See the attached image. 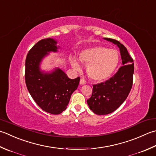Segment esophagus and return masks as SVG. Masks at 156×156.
Returning a JSON list of instances; mask_svg holds the SVG:
<instances>
[{"label":"esophagus","instance_id":"34e87169","mask_svg":"<svg viewBox=\"0 0 156 156\" xmlns=\"http://www.w3.org/2000/svg\"><path fill=\"white\" fill-rule=\"evenodd\" d=\"M86 80H84V78H81L80 79V84H81V85H82V84H86Z\"/></svg>","mask_w":156,"mask_h":156}]
</instances>
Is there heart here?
Returning <instances> with one entry per match:
<instances>
[{
  "label": "heart",
  "instance_id": "obj_1",
  "mask_svg": "<svg viewBox=\"0 0 156 156\" xmlns=\"http://www.w3.org/2000/svg\"><path fill=\"white\" fill-rule=\"evenodd\" d=\"M79 59L88 65L87 73L91 79L102 81L108 78L116 69L119 63V55L114 49H109L103 46H97L82 51ZM71 63L74 69H81L80 65L75 59H72Z\"/></svg>",
  "mask_w": 156,
  "mask_h": 156
}]
</instances>
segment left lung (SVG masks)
Returning a JSON list of instances; mask_svg holds the SVG:
<instances>
[{
    "mask_svg": "<svg viewBox=\"0 0 156 156\" xmlns=\"http://www.w3.org/2000/svg\"><path fill=\"white\" fill-rule=\"evenodd\" d=\"M104 39L117 44L120 48L122 66L108 80L93 85L92 95L87 103L97 115H106L117 109L127 98L133 81V59L126 48L115 39Z\"/></svg>",
    "mask_w": 156,
    "mask_h": 156,
    "instance_id": "8db88e82",
    "label": "left lung"
}]
</instances>
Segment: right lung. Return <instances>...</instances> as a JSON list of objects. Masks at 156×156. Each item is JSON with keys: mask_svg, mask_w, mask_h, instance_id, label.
Masks as SVG:
<instances>
[{"mask_svg": "<svg viewBox=\"0 0 156 156\" xmlns=\"http://www.w3.org/2000/svg\"><path fill=\"white\" fill-rule=\"evenodd\" d=\"M58 48L53 38L41 40L29 51L25 63V80L30 95L42 110L52 114L66 110L80 80V77L69 78L59 68L51 73L41 71L42 59L48 52H57Z\"/></svg>", "mask_w": 156, "mask_h": 156, "instance_id": "add662e5", "label": "right lung"}]
</instances>
